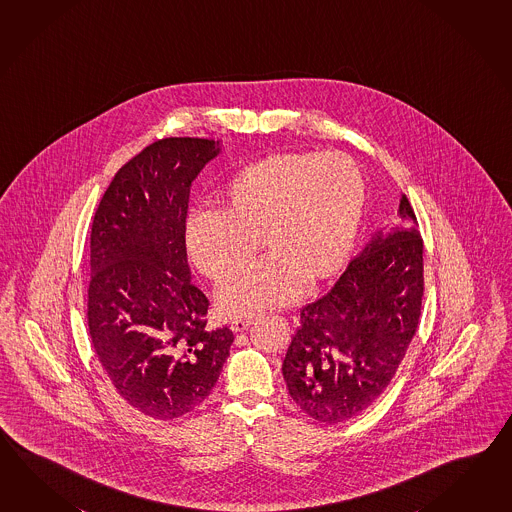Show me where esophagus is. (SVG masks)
<instances>
[{"instance_id": "obj_1", "label": "esophagus", "mask_w": 512, "mask_h": 512, "mask_svg": "<svg viewBox=\"0 0 512 512\" xmlns=\"http://www.w3.org/2000/svg\"><path fill=\"white\" fill-rule=\"evenodd\" d=\"M251 325H253V319L237 318L231 321V330H233V332H242V330L248 329Z\"/></svg>"}]
</instances>
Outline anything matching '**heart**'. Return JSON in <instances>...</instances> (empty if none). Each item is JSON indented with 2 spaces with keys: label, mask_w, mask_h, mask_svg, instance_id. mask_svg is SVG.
<instances>
[{
  "label": "heart",
  "mask_w": 512,
  "mask_h": 512,
  "mask_svg": "<svg viewBox=\"0 0 512 512\" xmlns=\"http://www.w3.org/2000/svg\"><path fill=\"white\" fill-rule=\"evenodd\" d=\"M367 204L364 172L343 152H283L257 159L222 191L220 211H194L185 242L215 283L241 269L264 239L271 257L229 280L224 314L250 318L284 307L305 284L332 279L349 261Z\"/></svg>",
  "instance_id": "heart-1"
}]
</instances>
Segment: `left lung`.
<instances>
[{
	"mask_svg": "<svg viewBox=\"0 0 512 512\" xmlns=\"http://www.w3.org/2000/svg\"><path fill=\"white\" fill-rule=\"evenodd\" d=\"M398 216L404 228L378 233L329 294L301 310L283 376L292 400L314 421L338 424L369 408L417 332L424 246L406 194Z\"/></svg>",
	"mask_w": 512,
	"mask_h": 512,
	"instance_id": "1",
	"label": "left lung"
}]
</instances>
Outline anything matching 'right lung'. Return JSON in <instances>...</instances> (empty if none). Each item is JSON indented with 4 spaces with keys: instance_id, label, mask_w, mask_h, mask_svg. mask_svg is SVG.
I'll use <instances>...</instances> for the list:
<instances>
[{
    "instance_id": "obj_1",
    "label": "right lung",
    "mask_w": 512,
    "mask_h": 512,
    "mask_svg": "<svg viewBox=\"0 0 512 512\" xmlns=\"http://www.w3.org/2000/svg\"><path fill=\"white\" fill-rule=\"evenodd\" d=\"M218 150L204 137L154 141L117 171L91 224L93 349L117 395L158 421L209 397L235 340L205 329L209 299L185 246L191 183Z\"/></svg>"
}]
</instances>
